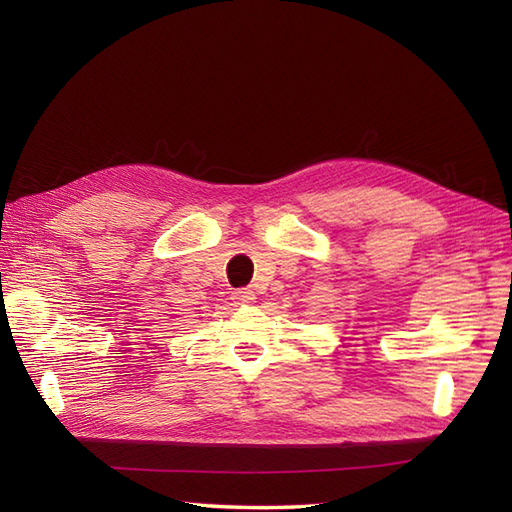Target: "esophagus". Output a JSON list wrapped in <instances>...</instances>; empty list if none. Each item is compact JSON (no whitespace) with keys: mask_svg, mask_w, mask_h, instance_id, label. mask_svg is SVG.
Wrapping results in <instances>:
<instances>
[{"mask_svg":"<svg viewBox=\"0 0 512 512\" xmlns=\"http://www.w3.org/2000/svg\"><path fill=\"white\" fill-rule=\"evenodd\" d=\"M232 299H235L237 303H254L256 294H254L250 288H241V290L232 292Z\"/></svg>","mask_w":512,"mask_h":512,"instance_id":"esophagus-1","label":"esophagus"}]
</instances>
